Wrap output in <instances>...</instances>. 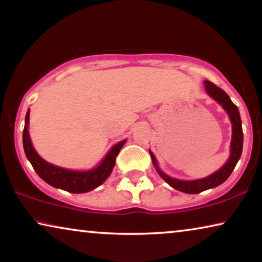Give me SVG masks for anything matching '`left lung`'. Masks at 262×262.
<instances>
[{"label":"left lung","mask_w":262,"mask_h":262,"mask_svg":"<svg viewBox=\"0 0 262 262\" xmlns=\"http://www.w3.org/2000/svg\"><path fill=\"white\" fill-rule=\"evenodd\" d=\"M204 84L206 94H208L211 98L215 99L219 104L222 105V108L226 110L228 115H229L231 124H233V126H231L233 127V136H231L230 143V157L227 163L224 164L219 171L205 177V178L197 180H179L176 178H171V177L165 174V173L159 168V166H158L157 159L156 157H154V154L149 150L154 167H156L157 172L159 173L161 178H163L168 185H171L173 189L182 191V192L185 193H200L202 191L212 189V187L221 185V184L224 183L228 178H229V176L231 174V172L234 171V168L236 166L237 161L240 160L242 154L243 132L240 113H238L237 106L231 102L229 96L224 93L221 88L216 86L215 84L209 82V80H205Z\"/></svg>","instance_id":"left-lung-1"}]
</instances>
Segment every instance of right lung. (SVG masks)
I'll return each instance as SVG.
<instances>
[{"label": "right lung", "instance_id": "add662e5", "mask_svg": "<svg viewBox=\"0 0 262 262\" xmlns=\"http://www.w3.org/2000/svg\"><path fill=\"white\" fill-rule=\"evenodd\" d=\"M28 122L29 110L26 114L24 135H22L25 154L29 163L32 164L33 168L38 173L40 178L45 180L47 184L71 193L89 192V191L96 189V187L103 184V182L110 176L114 166H115L116 157L120 149L126 143V140H123V141L113 146L112 149L109 150L97 167L89 169V171H71V169L61 168L47 163L35 152L34 147L32 145L31 138H29Z\"/></svg>", "mask_w": 262, "mask_h": 262}]
</instances>
